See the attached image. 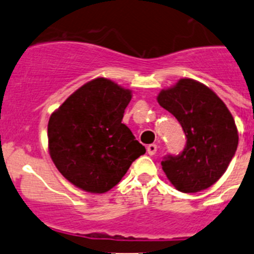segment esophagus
Instances as JSON below:
<instances>
[{
  "mask_svg": "<svg viewBox=\"0 0 254 254\" xmlns=\"http://www.w3.org/2000/svg\"><path fill=\"white\" fill-rule=\"evenodd\" d=\"M157 152V145L156 143H151V145L147 146V153L150 156L155 155V153Z\"/></svg>",
  "mask_w": 254,
  "mask_h": 254,
  "instance_id": "obj_1",
  "label": "esophagus"
}]
</instances>
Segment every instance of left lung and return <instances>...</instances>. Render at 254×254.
<instances>
[{
    "label": "left lung",
    "mask_w": 254,
    "mask_h": 254,
    "mask_svg": "<svg viewBox=\"0 0 254 254\" xmlns=\"http://www.w3.org/2000/svg\"><path fill=\"white\" fill-rule=\"evenodd\" d=\"M162 108L176 117L186 134L182 153L161 162L171 183L183 193L211 187L226 172L237 150L238 132L224 102L205 84L182 78L157 96Z\"/></svg>",
    "instance_id": "1"
}]
</instances>
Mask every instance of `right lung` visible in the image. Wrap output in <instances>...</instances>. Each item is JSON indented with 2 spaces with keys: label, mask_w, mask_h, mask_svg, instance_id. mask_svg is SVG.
Instances as JSON below:
<instances>
[{
  "label": "right lung",
  "mask_w": 254,
  "mask_h": 254,
  "mask_svg": "<svg viewBox=\"0 0 254 254\" xmlns=\"http://www.w3.org/2000/svg\"><path fill=\"white\" fill-rule=\"evenodd\" d=\"M130 101V89L98 77L79 87L51 114L49 153L73 186L89 193H106L146 152L122 123Z\"/></svg>",
  "instance_id": "add662e5"
}]
</instances>
